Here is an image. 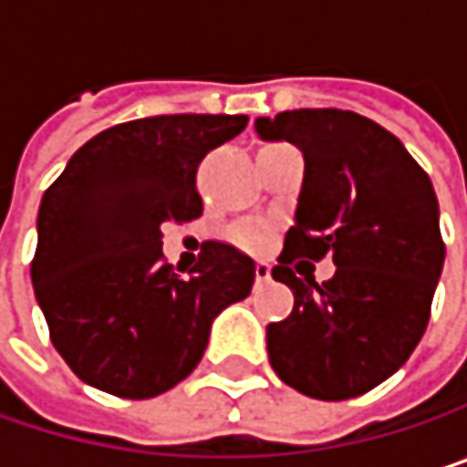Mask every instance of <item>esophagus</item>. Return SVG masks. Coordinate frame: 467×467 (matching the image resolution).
Returning a JSON list of instances; mask_svg holds the SVG:
<instances>
[{"label": "esophagus", "instance_id": "esophagus-1", "mask_svg": "<svg viewBox=\"0 0 467 467\" xmlns=\"http://www.w3.org/2000/svg\"><path fill=\"white\" fill-rule=\"evenodd\" d=\"M254 275H256V281H259V284L270 281V265H267V262H256V267H254Z\"/></svg>", "mask_w": 467, "mask_h": 467}]
</instances>
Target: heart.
Segmentation results:
<instances>
[{
	"label": "heart",
	"mask_w": 467,
	"mask_h": 467,
	"mask_svg": "<svg viewBox=\"0 0 467 467\" xmlns=\"http://www.w3.org/2000/svg\"><path fill=\"white\" fill-rule=\"evenodd\" d=\"M237 243L248 251H262L270 243V233L265 224H248V227L237 230Z\"/></svg>",
	"instance_id": "heart-1"
}]
</instances>
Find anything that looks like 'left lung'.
<instances>
[{"label": "left lung", "mask_w": 467, "mask_h": 467, "mask_svg": "<svg viewBox=\"0 0 467 467\" xmlns=\"http://www.w3.org/2000/svg\"><path fill=\"white\" fill-rule=\"evenodd\" d=\"M254 127L306 159L295 227L273 267L295 308L267 325L270 365L317 400L365 395L406 365L430 322L446 256L432 183L392 132L351 110H286ZM327 253L336 275L325 285L288 267Z\"/></svg>", "instance_id": "8db88e82"}]
</instances>
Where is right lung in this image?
Returning <instances> with one entry per match:
<instances>
[{"instance_id":"add662e5","label":"right lung","mask_w":467,"mask_h":467,"mask_svg":"<svg viewBox=\"0 0 467 467\" xmlns=\"http://www.w3.org/2000/svg\"><path fill=\"white\" fill-rule=\"evenodd\" d=\"M245 116H153L99 132L43 194L32 286L72 373L119 398L172 389L202 359L213 319L254 286V259L205 243L189 278L161 227L202 213L197 167Z\"/></svg>"}]
</instances>
